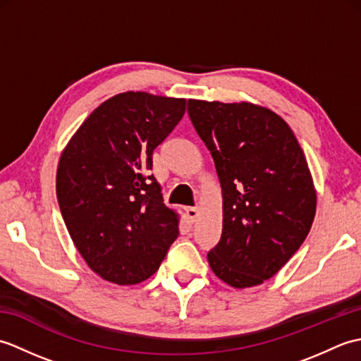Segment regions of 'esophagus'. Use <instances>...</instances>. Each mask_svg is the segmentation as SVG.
<instances>
[{
	"label": "esophagus",
	"mask_w": 361,
	"mask_h": 361,
	"mask_svg": "<svg viewBox=\"0 0 361 361\" xmlns=\"http://www.w3.org/2000/svg\"><path fill=\"white\" fill-rule=\"evenodd\" d=\"M186 214H188V217H189L190 221H195L197 217H198V208H195V206H194V208H188Z\"/></svg>",
	"instance_id": "esophagus-1"
}]
</instances>
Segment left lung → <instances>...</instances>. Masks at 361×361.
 I'll use <instances>...</instances> for the list:
<instances>
[{
    "mask_svg": "<svg viewBox=\"0 0 361 361\" xmlns=\"http://www.w3.org/2000/svg\"><path fill=\"white\" fill-rule=\"evenodd\" d=\"M188 113L224 194V229L208 262L231 287L259 286L312 228L317 192L307 159L287 122L264 106L189 99Z\"/></svg>",
    "mask_w": 361,
    "mask_h": 361,
    "instance_id": "8db88e82",
    "label": "left lung"
}]
</instances>
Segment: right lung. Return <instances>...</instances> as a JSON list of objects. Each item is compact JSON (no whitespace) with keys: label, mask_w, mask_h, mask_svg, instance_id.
<instances>
[{"label":"right lung","mask_w":361,"mask_h":361,"mask_svg":"<svg viewBox=\"0 0 361 361\" xmlns=\"http://www.w3.org/2000/svg\"><path fill=\"white\" fill-rule=\"evenodd\" d=\"M186 111V99L127 91L90 114L57 169V200L88 267L118 286L155 273L178 237L163 203L152 155Z\"/></svg>","instance_id":"obj_1"}]
</instances>
